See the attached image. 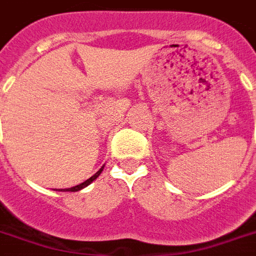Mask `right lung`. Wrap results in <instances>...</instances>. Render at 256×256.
<instances>
[{"mask_svg": "<svg viewBox=\"0 0 256 256\" xmlns=\"http://www.w3.org/2000/svg\"><path fill=\"white\" fill-rule=\"evenodd\" d=\"M102 170H104V167H101V168H100V170H98V171L96 172L94 175L92 176V178H89L88 180H85L84 182H81V184H78V186H72V188H68V189H59V190H62V192H78V190H80V189L85 188V186H88L89 184H90V182H93V180H96V178H98L100 174L102 172Z\"/></svg>", "mask_w": 256, "mask_h": 256, "instance_id": "1", "label": "right lung"}]
</instances>
